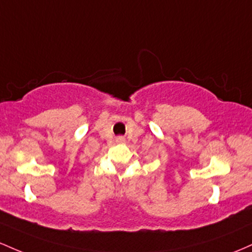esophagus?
Listing matches in <instances>:
<instances>
[{"label": "esophagus", "instance_id": "1", "mask_svg": "<svg viewBox=\"0 0 252 252\" xmlns=\"http://www.w3.org/2000/svg\"><path fill=\"white\" fill-rule=\"evenodd\" d=\"M117 143H119V144L125 143V138H124V137H118L117 138Z\"/></svg>", "mask_w": 252, "mask_h": 252}]
</instances>
